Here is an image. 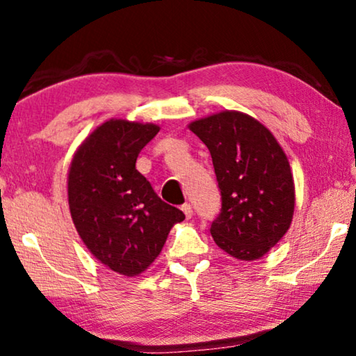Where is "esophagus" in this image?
<instances>
[{"label":"esophagus","instance_id":"obj_1","mask_svg":"<svg viewBox=\"0 0 356 356\" xmlns=\"http://www.w3.org/2000/svg\"><path fill=\"white\" fill-rule=\"evenodd\" d=\"M182 212L185 213V217L191 218V216H193V207H191L188 202H185V204L182 206Z\"/></svg>","mask_w":356,"mask_h":356}]
</instances>
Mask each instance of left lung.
I'll list each match as a JSON object with an SVG mask.
<instances>
[{"label":"left lung","instance_id":"obj_1","mask_svg":"<svg viewBox=\"0 0 356 356\" xmlns=\"http://www.w3.org/2000/svg\"><path fill=\"white\" fill-rule=\"evenodd\" d=\"M188 128L211 152L222 212L213 220L216 244L233 258L253 261L289 231L295 213V182L284 149L257 118L222 111Z\"/></svg>","mask_w":356,"mask_h":356}]
</instances>
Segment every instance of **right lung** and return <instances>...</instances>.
I'll list each match as a JSON object with an SVG mask.
<instances>
[{"mask_svg":"<svg viewBox=\"0 0 356 356\" xmlns=\"http://www.w3.org/2000/svg\"><path fill=\"white\" fill-rule=\"evenodd\" d=\"M158 131L155 123L111 118L83 139L67 171V202L79 236L99 263L127 277L155 261L169 231L185 218L136 169L139 152Z\"/></svg>","mask_w":356,"mask_h":356,"instance_id":"add662e5","label":"right lung"}]
</instances>
